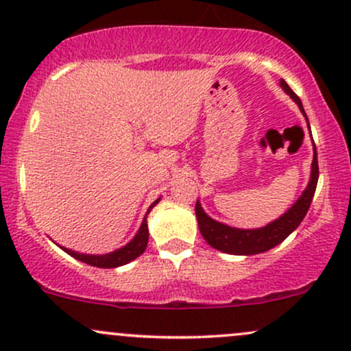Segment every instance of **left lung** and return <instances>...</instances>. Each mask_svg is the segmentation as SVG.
Instances as JSON below:
<instances>
[{
	"label": "left lung",
	"mask_w": 351,
	"mask_h": 351,
	"mask_svg": "<svg viewBox=\"0 0 351 351\" xmlns=\"http://www.w3.org/2000/svg\"><path fill=\"white\" fill-rule=\"evenodd\" d=\"M280 86L285 89V93L291 96L293 101H295L298 104V107H300L302 115L308 120V115H306L304 109H302L301 99L293 93L291 88L287 84V81L281 80ZM317 179L319 164L317 151H315L314 145V159L313 164H311V179L308 187H306L302 195L298 198V202L287 211V213L280 216L275 221L268 223L267 226L258 229H237L228 226V224L215 221L213 218H210V216L203 211L200 202H197L195 215L203 239L208 242L211 247L232 255H254L274 249L275 245H278L280 242L287 239V237L300 226L302 219H304V216L308 213L311 206V202H313L315 187H317Z\"/></svg>",
	"instance_id": "left-lung-1"
}]
</instances>
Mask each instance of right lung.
<instances>
[{"label": "right lung", "instance_id": "right-lung-1", "mask_svg": "<svg viewBox=\"0 0 351 351\" xmlns=\"http://www.w3.org/2000/svg\"><path fill=\"white\" fill-rule=\"evenodd\" d=\"M159 202V198L156 202L151 203L148 213L151 211V208L156 205V203ZM146 213V215H148ZM148 237H149V232H148V221H146V216L145 219H143L140 229H138V232L133 237L132 241L128 242L127 245H123L122 249H117L114 252L110 254H104V255H90V254H80V252H75V250L71 249H66V247H62L64 252L70 254L71 257L77 258V261L88 263V265H93V267H99V268H115V267H120V265H125V263L135 261L136 257H140V255L145 252L146 245H148Z\"/></svg>", "mask_w": 351, "mask_h": 351}]
</instances>
